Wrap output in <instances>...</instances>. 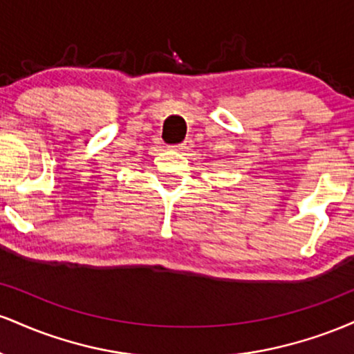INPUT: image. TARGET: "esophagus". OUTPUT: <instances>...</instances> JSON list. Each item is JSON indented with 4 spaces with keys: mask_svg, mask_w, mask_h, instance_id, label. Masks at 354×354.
I'll use <instances>...</instances> for the list:
<instances>
[{
    "mask_svg": "<svg viewBox=\"0 0 354 354\" xmlns=\"http://www.w3.org/2000/svg\"><path fill=\"white\" fill-rule=\"evenodd\" d=\"M173 148H174V151L185 153V151H188V149L191 148V145H189V141H185V143H181V145H176V146H173Z\"/></svg>",
    "mask_w": 354,
    "mask_h": 354,
    "instance_id": "1",
    "label": "esophagus"
}]
</instances>
